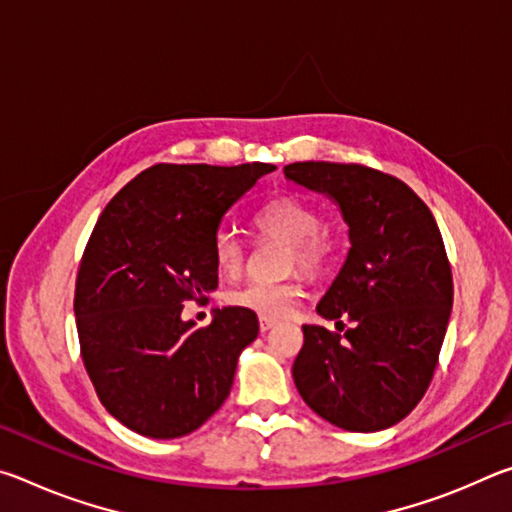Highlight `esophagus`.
<instances>
[{"label":"esophagus","instance_id":"esophagus-1","mask_svg":"<svg viewBox=\"0 0 512 512\" xmlns=\"http://www.w3.org/2000/svg\"><path fill=\"white\" fill-rule=\"evenodd\" d=\"M273 325H275L273 318H259V329H262V332H268Z\"/></svg>","mask_w":512,"mask_h":512}]
</instances>
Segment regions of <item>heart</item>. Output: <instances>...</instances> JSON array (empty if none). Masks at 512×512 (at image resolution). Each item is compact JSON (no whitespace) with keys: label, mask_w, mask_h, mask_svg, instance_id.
Returning <instances> with one entry per match:
<instances>
[{"label":"heart","mask_w":512,"mask_h":512,"mask_svg":"<svg viewBox=\"0 0 512 512\" xmlns=\"http://www.w3.org/2000/svg\"><path fill=\"white\" fill-rule=\"evenodd\" d=\"M255 228L264 237H275L289 244L287 266L302 273L320 275L332 266L339 253V239L320 225L314 205L298 196H275L255 214ZM214 262L223 275H237L246 262V246L235 230H219L214 237ZM228 305L248 309L262 318H284L296 309L300 287L296 282L250 280L228 291Z\"/></svg>","instance_id":"heart-1"}]
</instances>
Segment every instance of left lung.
I'll list each match as a JSON object with an SVG mask.
<instances>
[{"label": "left lung", "instance_id": "left-lung-1", "mask_svg": "<svg viewBox=\"0 0 512 512\" xmlns=\"http://www.w3.org/2000/svg\"><path fill=\"white\" fill-rule=\"evenodd\" d=\"M284 173L332 198L350 228L348 257L318 314L352 327L341 336L302 325L298 393L345 431L393 427L427 393L452 311V266L438 223L409 185L366 164L293 162Z\"/></svg>", "mask_w": 512, "mask_h": 512}]
</instances>
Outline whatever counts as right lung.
<instances>
[{
  "label": "right lung",
  "mask_w": 512,
  "mask_h": 512,
  "mask_svg": "<svg viewBox=\"0 0 512 512\" xmlns=\"http://www.w3.org/2000/svg\"><path fill=\"white\" fill-rule=\"evenodd\" d=\"M273 164H153L101 212L76 275L83 366L101 404L146 438L196 431L230 395L237 359L257 339L248 309L180 320L219 284L214 237L225 212Z\"/></svg>",
  "instance_id": "1"
}]
</instances>
